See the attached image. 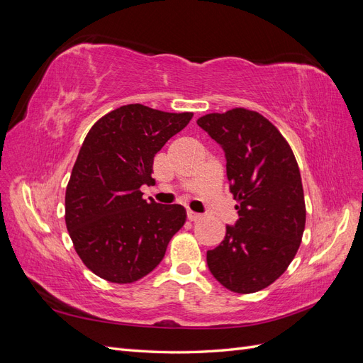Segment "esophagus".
<instances>
[{"label":"esophagus","mask_w":363,"mask_h":363,"mask_svg":"<svg viewBox=\"0 0 363 363\" xmlns=\"http://www.w3.org/2000/svg\"><path fill=\"white\" fill-rule=\"evenodd\" d=\"M201 213H196V212H192V211H188V219L189 221H199V219H201Z\"/></svg>","instance_id":"esophagus-1"}]
</instances>
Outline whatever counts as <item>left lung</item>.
<instances>
[{
  "label": "left lung",
  "instance_id": "8db88e82",
  "mask_svg": "<svg viewBox=\"0 0 363 363\" xmlns=\"http://www.w3.org/2000/svg\"><path fill=\"white\" fill-rule=\"evenodd\" d=\"M223 148L239 219L207 267L224 288L252 294L286 271L301 244L306 206L298 164L289 144L267 118L236 107L196 121Z\"/></svg>",
  "mask_w": 363,
  "mask_h": 363
}]
</instances>
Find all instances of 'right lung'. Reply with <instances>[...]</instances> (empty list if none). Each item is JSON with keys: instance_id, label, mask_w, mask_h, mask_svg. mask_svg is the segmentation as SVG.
<instances>
[{"instance_id": "right-lung-1", "label": "right lung", "mask_w": 363, "mask_h": 363, "mask_svg": "<svg viewBox=\"0 0 363 363\" xmlns=\"http://www.w3.org/2000/svg\"><path fill=\"white\" fill-rule=\"evenodd\" d=\"M192 113L127 104L87 133L65 196V221L77 255L98 277L133 283L155 269L186 223L180 204L142 199L156 152Z\"/></svg>"}]
</instances>
